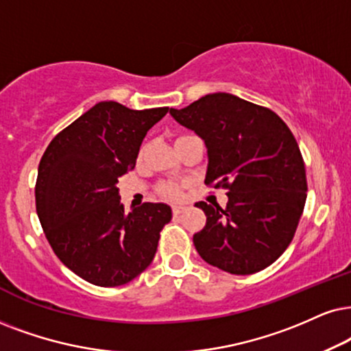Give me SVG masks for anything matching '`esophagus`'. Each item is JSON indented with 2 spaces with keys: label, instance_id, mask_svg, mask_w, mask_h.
<instances>
[{
  "label": "esophagus",
  "instance_id": "esophagus-1",
  "mask_svg": "<svg viewBox=\"0 0 351 351\" xmlns=\"http://www.w3.org/2000/svg\"><path fill=\"white\" fill-rule=\"evenodd\" d=\"M171 210H173V215H180L181 212L184 210V207L183 206H173Z\"/></svg>",
  "mask_w": 351,
  "mask_h": 351
}]
</instances>
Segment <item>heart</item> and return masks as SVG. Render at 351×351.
<instances>
[{
  "label": "heart",
  "instance_id": "1",
  "mask_svg": "<svg viewBox=\"0 0 351 351\" xmlns=\"http://www.w3.org/2000/svg\"><path fill=\"white\" fill-rule=\"evenodd\" d=\"M181 137H184V136H180L178 139H181ZM158 191H160L162 196H165L168 199H180L181 197V186L176 183H163V184H160Z\"/></svg>",
  "mask_w": 351,
  "mask_h": 351
}]
</instances>
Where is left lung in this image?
<instances>
[{
  "label": "left lung",
  "instance_id": "1",
  "mask_svg": "<svg viewBox=\"0 0 351 351\" xmlns=\"http://www.w3.org/2000/svg\"><path fill=\"white\" fill-rule=\"evenodd\" d=\"M170 114L206 143V184L227 189L225 208L196 204L207 217L193 237L199 256L234 275L269 267L293 239L308 191L290 128L272 110L225 92Z\"/></svg>",
  "mask_w": 351,
  "mask_h": 351
}]
</instances>
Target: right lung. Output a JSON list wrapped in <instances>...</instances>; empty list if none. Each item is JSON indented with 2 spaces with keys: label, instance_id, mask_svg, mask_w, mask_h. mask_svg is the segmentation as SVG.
Masks as SVG:
<instances>
[{
  "label": "right lung",
  "instance_id": "obj_1",
  "mask_svg": "<svg viewBox=\"0 0 351 351\" xmlns=\"http://www.w3.org/2000/svg\"><path fill=\"white\" fill-rule=\"evenodd\" d=\"M168 106L131 110L99 101L58 132L38 165L35 206L58 259L99 287L143 274L171 220L167 204L145 202L124 214L118 178L136 165L145 134Z\"/></svg>",
  "mask_w": 351,
  "mask_h": 351
}]
</instances>
